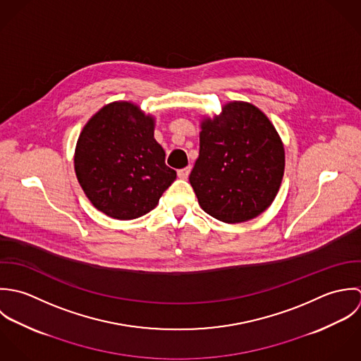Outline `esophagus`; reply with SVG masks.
<instances>
[{"mask_svg":"<svg viewBox=\"0 0 361 361\" xmlns=\"http://www.w3.org/2000/svg\"><path fill=\"white\" fill-rule=\"evenodd\" d=\"M190 173H191V167L188 166V167H184V169L178 170V171H177V176H178L181 180H187L188 176H190Z\"/></svg>","mask_w":361,"mask_h":361,"instance_id":"34e87169","label":"esophagus"}]
</instances>
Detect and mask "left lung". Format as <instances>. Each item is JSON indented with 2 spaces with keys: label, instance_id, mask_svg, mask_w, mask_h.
Segmentation results:
<instances>
[{
  "label": "left lung",
  "instance_id": "left-lung-1",
  "mask_svg": "<svg viewBox=\"0 0 361 361\" xmlns=\"http://www.w3.org/2000/svg\"><path fill=\"white\" fill-rule=\"evenodd\" d=\"M283 174L285 146L257 106L234 100L202 117L190 183L208 215L228 224L259 216L275 201Z\"/></svg>",
  "mask_w": 361,
  "mask_h": 361
}]
</instances>
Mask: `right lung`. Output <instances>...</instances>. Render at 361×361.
<instances>
[{
    "label": "right lung",
    "mask_w": 361,
    "mask_h": 361,
    "mask_svg": "<svg viewBox=\"0 0 361 361\" xmlns=\"http://www.w3.org/2000/svg\"><path fill=\"white\" fill-rule=\"evenodd\" d=\"M156 118L133 102H113L94 113L75 146L78 183L92 205L118 220L156 208L177 173L154 140Z\"/></svg>",
    "instance_id": "obj_1"
}]
</instances>
